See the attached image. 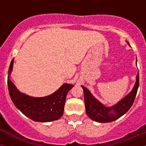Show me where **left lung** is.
I'll return each mask as SVG.
<instances>
[{
  "label": "left lung",
  "mask_w": 146,
  "mask_h": 146,
  "mask_svg": "<svg viewBox=\"0 0 146 146\" xmlns=\"http://www.w3.org/2000/svg\"><path fill=\"white\" fill-rule=\"evenodd\" d=\"M127 43L129 44L128 42ZM139 87V73L136 77V82L132 91L114 106L108 108L96 99L86 88L82 86L84 93V101L88 116L99 123L112 122L119 118L130 109L136 96Z\"/></svg>",
  "instance_id": "obj_1"
}]
</instances>
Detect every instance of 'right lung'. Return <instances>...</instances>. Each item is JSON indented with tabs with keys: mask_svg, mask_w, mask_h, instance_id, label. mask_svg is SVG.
<instances>
[{
	"mask_svg": "<svg viewBox=\"0 0 146 146\" xmlns=\"http://www.w3.org/2000/svg\"><path fill=\"white\" fill-rule=\"evenodd\" d=\"M13 64L14 59L9 69L7 84L10 97L16 108L34 121L49 122L59 119L64 114L67 93L74 85L65 83L54 94L45 97L34 98L27 96L18 91L10 80L9 74L12 71Z\"/></svg>",
	"mask_w": 146,
	"mask_h": 146,
	"instance_id": "obj_1",
	"label": "right lung"
}]
</instances>
